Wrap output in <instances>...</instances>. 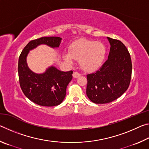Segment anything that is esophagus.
<instances>
[{
	"label": "esophagus",
	"instance_id": "esophagus-1",
	"mask_svg": "<svg viewBox=\"0 0 149 149\" xmlns=\"http://www.w3.org/2000/svg\"><path fill=\"white\" fill-rule=\"evenodd\" d=\"M81 75V74L79 72H74V74H73V77H74V78H77L78 77H79Z\"/></svg>",
	"mask_w": 149,
	"mask_h": 149
}]
</instances>
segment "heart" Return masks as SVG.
<instances>
[{
    "label": "heart",
    "instance_id": "obj_1",
    "mask_svg": "<svg viewBox=\"0 0 149 149\" xmlns=\"http://www.w3.org/2000/svg\"><path fill=\"white\" fill-rule=\"evenodd\" d=\"M105 55L106 48L102 42L83 40L70 48L69 55L65 54L64 59L68 62H72L71 58L79 60V64L83 69L92 71L102 65Z\"/></svg>",
    "mask_w": 149,
    "mask_h": 149
}]
</instances>
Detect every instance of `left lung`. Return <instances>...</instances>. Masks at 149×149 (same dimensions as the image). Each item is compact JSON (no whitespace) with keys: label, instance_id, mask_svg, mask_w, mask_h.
I'll return each mask as SVG.
<instances>
[{"label":"left lung","instance_id":"obj_1","mask_svg":"<svg viewBox=\"0 0 149 149\" xmlns=\"http://www.w3.org/2000/svg\"><path fill=\"white\" fill-rule=\"evenodd\" d=\"M107 39L111 46L108 59L97 72L87 75V95L96 104L119 98L128 89L132 77V59L127 48L119 40Z\"/></svg>","mask_w":149,"mask_h":149}]
</instances>
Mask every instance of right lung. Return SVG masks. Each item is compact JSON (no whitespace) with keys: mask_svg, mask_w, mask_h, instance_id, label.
Listing matches in <instances>:
<instances>
[{"mask_svg":"<svg viewBox=\"0 0 149 149\" xmlns=\"http://www.w3.org/2000/svg\"><path fill=\"white\" fill-rule=\"evenodd\" d=\"M61 38L42 37L29 41L20 54L18 60V77L24 94L35 104L43 107H54L62 103L66 94V88L72 79L73 71L62 72L53 66L46 72L37 74L27 67L26 56L30 50L39 45L58 47Z\"/></svg>","mask_w":149,"mask_h":149,"instance_id":"add662e5","label":"right lung"}]
</instances>
